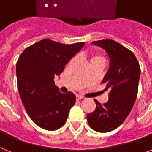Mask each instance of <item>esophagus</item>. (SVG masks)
<instances>
[{
    "label": "esophagus",
    "mask_w": 152,
    "mask_h": 152,
    "mask_svg": "<svg viewBox=\"0 0 152 152\" xmlns=\"http://www.w3.org/2000/svg\"><path fill=\"white\" fill-rule=\"evenodd\" d=\"M83 98H84V97L81 96H78V95L76 96V99H77V100H80V99H83Z\"/></svg>",
    "instance_id": "34e87169"
}]
</instances>
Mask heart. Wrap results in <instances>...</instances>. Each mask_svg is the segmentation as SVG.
I'll use <instances>...</instances> for the list:
<instances>
[{"instance_id": "heart-1", "label": "heart", "mask_w": 152, "mask_h": 152, "mask_svg": "<svg viewBox=\"0 0 152 152\" xmlns=\"http://www.w3.org/2000/svg\"><path fill=\"white\" fill-rule=\"evenodd\" d=\"M103 61V62H104V59L99 55H92L91 56V58H90V62H91V61Z\"/></svg>"}]
</instances>
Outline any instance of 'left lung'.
<instances>
[{
	"label": "left lung",
	"mask_w": 152,
	"mask_h": 152,
	"mask_svg": "<svg viewBox=\"0 0 152 152\" xmlns=\"http://www.w3.org/2000/svg\"><path fill=\"white\" fill-rule=\"evenodd\" d=\"M102 48L109 59V68L102 83L108 91V101L102 105L95 100L96 107L87 115L89 126L99 132L117 128L127 117L137 97L140 68L132 52L114 40L92 41Z\"/></svg>",
	"instance_id": "1"
}]
</instances>
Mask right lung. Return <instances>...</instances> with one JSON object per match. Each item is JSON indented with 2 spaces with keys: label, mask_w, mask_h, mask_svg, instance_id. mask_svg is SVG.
I'll use <instances>...</instances> for the list:
<instances>
[{
  "label": "right lung",
  "mask_w": 152,
  "mask_h": 152,
  "mask_svg": "<svg viewBox=\"0 0 152 152\" xmlns=\"http://www.w3.org/2000/svg\"><path fill=\"white\" fill-rule=\"evenodd\" d=\"M84 45V42L64 45L44 39L20 56L16 68L19 95L31 120L43 129L55 131L62 127L76 103V96L71 91L61 93L54 78Z\"/></svg>",
  "instance_id": "right-lung-1"
}]
</instances>
